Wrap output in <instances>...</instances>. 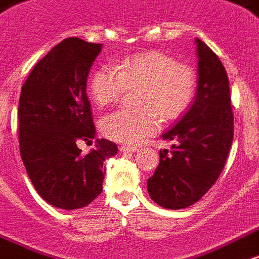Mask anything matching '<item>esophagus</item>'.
Returning <instances> with one entry per match:
<instances>
[{"instance_id":"1","label":"esophagus","mask_w":259,"mask_h":259,"mask_svg":"<svg viewBox=\"0 0 259 259\" xmlns=\"http://www.w3.org/2000/svg\"><path fill=\"white\" fill-rule=\"evenodd\" d=\"M137 149L139 148L136 145H120L119 147L120 152H136Z\"/></svg>"}]
</instances>
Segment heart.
I'll return each instance as SVG.
<instances>
[{
    "instance_id": "obj_1",
    "label": "heart",
    "mask_w": 259,
    "mask_h": 259,
    "mask_svg": "<svg viewBox=\"0 0 259 259\" xmlns=\"http://www.w3.org/2000/svg\"><path fill=\"white\" fill-rule=\"evenodd\" d=\"M124 88L136 92L137 110H118L101 119L107 139L132 144L158 127L159 118L177 119L192 104L196 72L162 52H145L126 57L115 67H100L93 72L89 92L99 107L114 104Z\"/></svg>"
}]
</instances>
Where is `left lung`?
Instances as JSON below:
<instances>
[{"label": "left lung", "instance_id": "obj_1", "mask_svg": "<svg viewBox=\"0 0 259 259\" xmlns=\"http://www.w3.org/2000/svg\"><path fill=\"white\" fill-rule=\"evenodd\" d=\"M198 89L189 110L162 135L173 140L171 149L159 152L160 162L147 183L159 206L180 210L192 206L211 188L225 166L233 140L229 81L221 60L200 39Z\"/></svg>", "mask_w": 259, "mask_h": 259}]
</instances>
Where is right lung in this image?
<instances>
[{"label": "right lung", "instance_id": "obj_1", "mask_svg": "<svg viewBox=\"0 0 259 259\" xmlns=\"http://www.w3.org/2000/svg\"><path fill=\"white\" fill-rule=\"evenodd\" d=\"M101 44L66 38L38 61L19 100L20 155L34 188L63 210L88 206L103 191L105 159L118 147L105 139L83 154L78 143L92 141L96 129L86 81Z\"/></svg>", "mask_w": 259, "mask_h": 259}]
</instances>
